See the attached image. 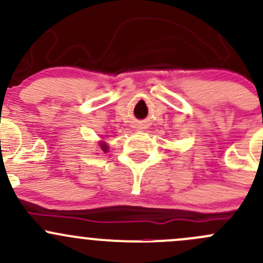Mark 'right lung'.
<instances>
[{
    "mask_svg": "<svg viewBox=\"0 0 263 263\" xmlns=\"http://www.w3.org/2000/svg\"><path fill=\"white\" fill-rule=\"evenodd\" d=\"M100 148H102V151H104V153H107V151H108V145H107V142H100Z\"/></svg>",
    "mask_w": 263,
    "mask_h": 263,
    "instance_id": "obj_1",
    "label": "right lung"
}]
</instances>
